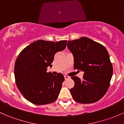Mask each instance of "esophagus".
I'll use <instances>...</instances> for the list:
<instances>
[{
    "instance_id": "esophagus-1",
    "label": "esophagus",
    "mask_w": 124,
    "mask_h": 124,
    "mask_svg": "<svg viewBox=\"0 0 124 124\" xmlns=\"http://www.w3.org/2000/svg\"><path fill=\"white\" fill-rule=\"evenodd\" d=\"M64 77H65V80H67V79H69L70 78V77L68 76H64Z\"/></svg>"
}]
</instances>
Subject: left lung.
Listing matches in <instances>:
<instances>
[{
    "label": "left lung",
    "instance_id": "left-lung-1",
    "mask_svg": "<svg viewBox=\"0 0 124 124\" xmlns=\"http://www.w3.org/2000/svg\"><path fill=\"white\" fill-rule=\"evenodd\" d=\"M68 49L74 56V69L84 72L82 80L71 77L74 86L70 89L76 102L91 104L106 94L113 75L108 52L102 45L86 37L68 41Z\"/></svg>",
    "mask_w": 124,
    "mask_h": 124
}]
</instances>
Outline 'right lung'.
I'll return each instance as SVG.
<instances>
[{"instance_id": "obj_1", "label": "right lung", "mask_w": 124, "mask_h": 124, "mask_svg": "<svg viewBox=\"0 0 124 124\" xmlns=\"http://www.w3.org/2000/svg\"><path fill=\"white\" fill-rule=\"evenodd\" d=\"M67 40L53 42L38 40L20 52L15 63L16 85L23 97L32 103L44 105L56 100L65 78L47 72L55 53L64 50Z\"/></svg>"}]
</instances>
